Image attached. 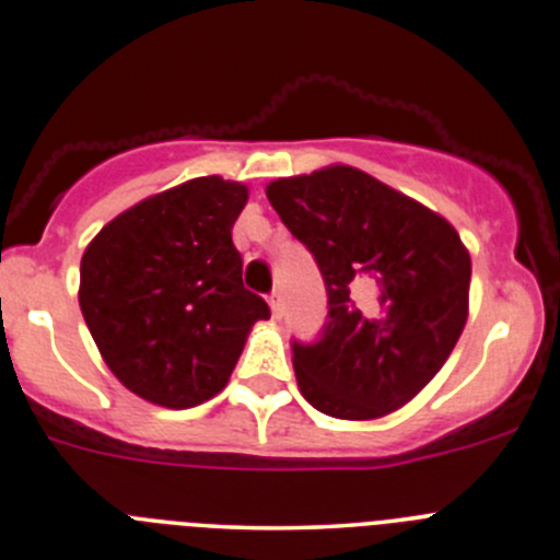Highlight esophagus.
<instances>
[{"label": "esophagus", "mask_w": 560, "mask_h": 560, "mask_svg": "<svg viewBox=\"0 0 560 560\" xmlns=\"http://www.w3.org/2000/svg\"><path fill=\"white\" fill-rule=\"evenodd\" d=\"M269 310H272V317L275 319L282 317V296H280V291H275L272 296H269Z\"/></svg>", "instance_id": "1"}]
</instances>
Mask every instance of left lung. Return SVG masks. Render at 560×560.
<instances>
[{
  "mask_svg": "<svg viewBox=\"0 0 560 560\" xmlns=\"http://www.w3.org/2000/svg\"><path fill=\"white\" fill-rule=\"evenodd\" d=\"M267 198L328 288L323 338L293 341L299 392L341 420L405 407L466 328L470 256L457 230L343 163L269 182Z\"/></svg>",
  "mask_w": 560,
  "mask_h": 560,
  "instance_id": "1",
  "label": "left lung"
}]
</instances>
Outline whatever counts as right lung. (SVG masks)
<instances>
[{
  "label": "right lung",
  "instance_id": "obj_1",
  "mask_svg": "<svg viewBox=\"0 0 560 560\" xmlns=\"http://www.w3.org/2000/svg\"><path fill=\"white\" fill-rule=\"evenodd\" d=\"M248 187L198 177L140 200L81 256L79 306L131 394L187 410L228 386L267 301L243 288L232 224Z\"/></svg>",
  "mask_w": 560,
  "mask_h": 560
}]
</instances>
